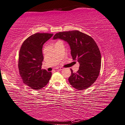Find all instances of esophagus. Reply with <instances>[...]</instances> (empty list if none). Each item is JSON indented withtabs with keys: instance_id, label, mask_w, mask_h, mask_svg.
Here are the masks:
<instances>
[{
	"instance_id": "34e87169",
	"label": "esophagus",
	"mask_w": 125,
	"mask_h": 125,
	"mask_svg": "<svg viewBox=\"0 0 125 125\" xmlns=\"http://www.w3.org/2000/svg\"><path fill=\"white\" fill-rule=\"evenodd\" d=\"M56 69H58V70H61L63 69V68L62 67H58L56 68Z\"/></svg>"
}]
</instances>
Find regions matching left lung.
<instances>
[{
    "label": "left lung",
    "mask_w": 125,
    "mask_h": 125,
    "mask_svg": "<svg viewBox=\"0 0 125 125\" xmlns=\"http://www.w3.org/2000/svg\"><path fill=\"white\" fill-rule=\"evenodd\" d=\"M60 39L69 44L73 59L80 64L79 70L71 69L69 82L79 90H84L94 83L101 69V56L98 46L91 37L77 30L60 32L53 40Z\"/></svg>",
    "instance_id": "1"
}]
</instances>
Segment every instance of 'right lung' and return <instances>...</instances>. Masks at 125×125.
I'll return each mask as SVG.
<instances>
[{"instance_id":"1","label":"right lung","mask_w":125,"mask_h":125,"mask_svg":"<svg viewBox=\"0 0 125 125\" xmlns=\"http://www.w3.org/2000/svg\"><path fill=\"white\" fill-rule=\"evenodd\" d=\"M52 33H37L28 37L21 45L19 53V74L25 84L39 90L48 84L51 72L42 69L43 61V45Z\"/></svg>"}]
</instances>
